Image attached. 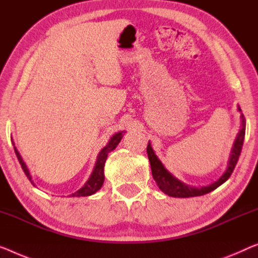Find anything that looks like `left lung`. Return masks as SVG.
I'll return each instance as SVG.
<instances>
[{
	"instance_id": "obj_1",
	"label": "left lung",
	"mask_w": 258,
	"mask_h": 258,
	"mask_svg": "<svg viewBox=\"0 0 258 258\" xmlns=\"http://www.w3.org/2000/svg\"><path fill=\"white\" fill-rule=\"evenodd\" d=\"M239 110L241 111L240 107ZM241 119H242L241 120L242 126L232 148V154H230V157H229L227 170L225 171V174L222 175L217 182H214L213 184H211V185H207V186L194 187V186L186 185V184L182 183L180 180L174 177V176H172L170 172L163 167L162 162L157 159V156L155 155V153H154L151 144L148 142L147 154H148V159L152 167V175H153L154 180H155L157 184V186L160 187V190L168 196H171V197L189 198V197H196V196H203V195L209 194V192L217 189L218 186H220L222 183H225L226 180L230 177L232 172L234 171V168H235L237 161H239L240 154L242 151V146H243L244 134H245V119L243 114H241Z\"/></svg>"
}]
</instances>
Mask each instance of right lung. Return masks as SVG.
I'll list each match as a JSON object with an SVG mask.
<instances>
[{"instance_id":"right-lung-1","label":"right lung","mask_w":258,"mask_h":258,"mask_svg":"<svg viewBox=\"0 0 258 258\" xmlns=\"http://www.w3.org/2000/svg\"><path fill=\"white\" fill-rule=\"evenodd\" d=\"M121 138H122V132L114 134V136L111 138V140L109 141L107 146H105V147L101 151V153H99V155L97 157V162H96L95 169H94V171H92L90 178L88 179V182L84 184V185L81 187L79 191H76L73 195H71V197H86V196L94 195L96 191H98L99 189H101L103 183H104V166H105L107 154H109L111 151H113V149L117 147V145L120 142ZM14 148H15V153H16V156L19 161V163H21V166H22L23 171H24L26 177L29 178L31 184L34 186V183H33L32 177H31V175L29 172V169H28V167H26V164L24 163V161H23L21 154L18 153L16 147H14Z\"/></svg>"}]
</instances>
